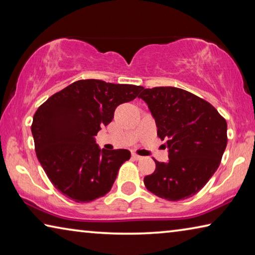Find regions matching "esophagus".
<instances>
[{
    "instance_id": "obj_1",
    "label": "esophagus",
    "mask_w": 255,
    "mask_h": 255,
    "mask_svg": "<svg viewBox=\"0 0 255 255\" xmlns=\"http://www.w3.org/2000/svg\"><path fill=\"white\" fill-rule=\"evenodd\" d=\"M131 157H132L133 159H136V161H139V159H141V156H139V155H137V154H135V153L131 154Z\"/></svg>"
}]
</instances>
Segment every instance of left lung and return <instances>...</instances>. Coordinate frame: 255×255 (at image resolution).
Segmentation results:
<instances>
[{"mask_svg": "<svg viewBox=\"0 0 255 255\" xmlns=\"http://www.w3.org/2000/svg\"><path fill=\"white\" fill-rule=\"evenodd\" d=\"M138 98L147 103L166 139L169 162L144 178L145 187L170 201L183 200L204 188L218 169L227 145V123L204 99L173 86L143 88Z\"/></svg>", "mask_w": 255, "mask_h": 255, "instance_id": "obj_1", "label": "left lung"}]
</instances>
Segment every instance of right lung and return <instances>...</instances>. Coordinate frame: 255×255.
Wrapping results in <instances>:
<instances>
[{"mask_svg": "<svg viewBox=\"0 0 255 255\" xmlns=\"http://www.w3.org/2000/svg\"><path fill=\"white\" fill-rule=\"evenodd\" d=\"M143 86L80 80L38 108L31 131L34 149L54 187L76 202L107 195L130 158L127 149H100L94 136L114 119L116 108L135 99Z\"/></svg>", "mask_w": 255, "mask_h": 255, "instance_id": "right-lung-1", "label": "right lung"}]
</instances>
